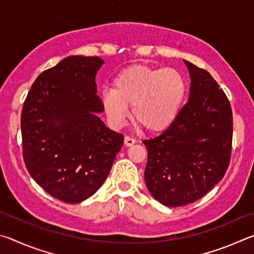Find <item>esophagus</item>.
<instances>
[{
    "label": "esophagus",
    "instance_id": "34e87169",
    "mask_svg": "<svg viewBox=\"0 0 254 254\" xmlns=\"http://www.w3.org/2000/svg\"><path fill=\"white\" fill-rule=\"evenodd\" d=\"M136 142V140L134 139V137H132L130 135H127L126 137H124V144L127 145V147H131V145H133Z\"/></svg>",
    "mask_w": 254,
    "mask_h": 254
}]
</instances>
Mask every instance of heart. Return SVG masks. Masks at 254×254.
Segmentation results:
<instances>
[{"instance_id": "1", "label": "heart", "mask_w": 254, "mask_h": 254, "mask_svg": "<svg viewBox=\"0 0 254 254\" xmlns=\"http://www.w3.org/2000/svg\"><path fill=\"white\" fill-rule=\"evenodd\" d=\"M186 93V79L177 69L137 65L119 72L101 102L114 127L122 126L132 105L133 121L145 131L159 132L178 117Z\"/></svg>"}]
</instances>
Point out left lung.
Segmentation results:
<instances>
[{"label":"left lung","instance_id":"8db88e82","mask_svg":"<svg viewBox=\"0 0 254 254\" xmlns=\"http://www.w3.org/2000/svg\"><path fill=\"white\" fill-rule=\"evenodd\" d=\"M189 100L148 149L145 185L159 203L178 207L198 200L224 177L230 165L233 115L225 93L208 71L186 62Z\"/></svg>","mask_w":254,"mask_h":254}]
</instances>
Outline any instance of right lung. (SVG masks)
<instances>
[{"mask_svg": "<svg viewBox=\"0 0 254 254\" xmlns=\"http://www.w3.org/2000/svg\"><path fill=\"white\" fill-rule=\"evenodd\" d=\"M104 60L69 56L38 76L21 113L23 160L40 187L68 204L95 194L124 137L97 117L95 76Z\"/></svg>", "mask_w": 254, "mask_h": 254, "instance_id": "obj_1", "label": "right lung"}]
</instances>
